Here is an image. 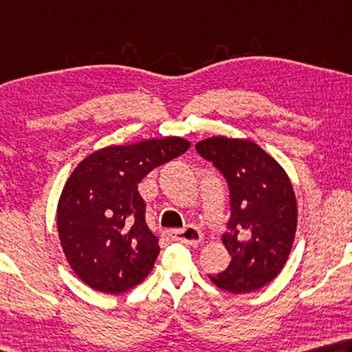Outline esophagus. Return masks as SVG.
<instances>
[{
  "instance_id": "esophagus-1",
  "label": "esophagus",
  "mask_w": 352,
  "mask_h": 352,
  "mask_svg": "<svg viewBox=\"0 0 352 352\" xmlns=\"http://www.w3.org/2000/svg\"><path fill=\"white\" fill-rule=\"evenodd\" d=\"M172 237H174L177 241L184 243V245H198V243L203 240V234L198 228L188 226L182 229V231L172 232Z\"/></svg>"
}]
</instances>
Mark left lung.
<instances>
[{"label": "left lung", "instance_id": "1", "mask_svg": "<svg viewBox=\"0 0 352 352\" xmlns=\"http://www.w3.org/2000/svg\"><path fill=\"white\" fill-rule=\"evenodd\" d=\"M225 175L231 192V255L225 271L209 276L232 294L257 291L276 278L289 257L297 231V200L286 170L249 138L210 137L195 144Z\"/></svg>", "mask_w": 352, "mask_h": 352}]
</instances>
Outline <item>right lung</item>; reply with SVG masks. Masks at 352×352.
Returning <instances> with one entry per match:
<instances>
[{
	"label": "right lung",
	"instance_id": "1",
	"mask_svg": "<svg viewBox=\"0 0 352 352\" xmlns=\"http://www.w3.org/2000/svg\"><path fill=\"white\" fill-rule=\"evenodd\" d=\"M190 148L182 137L107 146L76 166L61 190L56 228L70 267L92 289L121 294L149 276L160 252L138 183Z\"/></svg>",
	"mask_w": 352,
	"mask_h": 352
}]
</instances>
